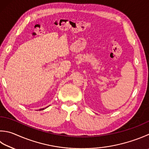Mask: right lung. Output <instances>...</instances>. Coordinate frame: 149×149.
<instances>
[{
	"label": "right lung",
	"mask_w": 149,
	"mask_h": 149,
	"mask_svg": "<svg viewBox=\"0 0 149 149\" xmlns=\"http://www.w3.org/2000/svg\"><path fill=\"white\" fill-rule=\"evenodd\" d=\"M47 107H48V106H47ZM45 109V108H42V109H40V110H43V109Z\"/></svg>",
	"instance_id": "1"
}]
</instances>
